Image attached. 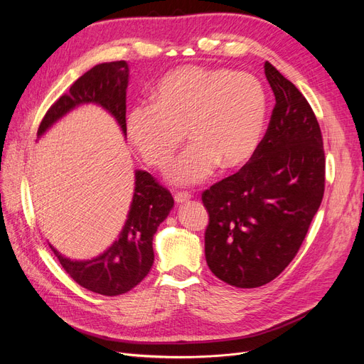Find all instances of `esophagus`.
<instances>
[{
	"instance_id": "1",
	"label": "esophagus",
	"mask_w": 364,
	"mask_h": 364,
	"mask_svg": "<svg viewBox=\"0 0 364 364\" xmlns=\"http://www.w3.org/2000/svg\"><path fill=\"white\" fill-rule=\"evenodd\" d=\"M190 198H192V195L187 193V192H178V193L174 195V199H176L177 203H184V202H187Z\"/></svg>"
}]
</instances>
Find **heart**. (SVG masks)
<instances>
[{"mask_svg": "<svg viewBox=\"0 0 364 364\" xmlns=\"http://www.w3.org/2000/svg\"><path fill=\"white\" fill-rule=\"evenodd\" d=\"M265 92L255 76L224 68L186 66L159 81L155 102L128 113V136L143 161L166 169L186 140H192L168 172L176 186L200 184L221 165L239 168L252 158L265 124Z\"/></svg>", "mask_w": 364, "mask_h": 364, "instance_id": "b5f03b06", "label": "heart"}]
</instances>
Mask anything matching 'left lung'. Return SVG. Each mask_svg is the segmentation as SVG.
Wrapping results in <instances>:
<instances>
[{"label":"left lung","mask_w":364,"mask_h":364,"mask_svg":"<svg viewBox=\"0 0 364 364\" xmlns=\"http://www.w3.org/2000/svg\"><path fill=\"white\" fill-rule=\"evenodd\" d=\"M276 105L258 149L236 174L202 193L205 257L236 288L276 279L298 254L324 193L320 125L301 91L269 62Z\"/></svg>","instance_id":"left-lung-1"}]
</instances>
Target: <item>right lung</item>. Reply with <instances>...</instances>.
I'll return each mask as SVG.
<instances>
[{"label":"right lung","mask_w":364,"mask_h":364,"mask_svg":"<svg viewBox=\"0 0 364 364\" xmlns=\"http://www.w3.org/2000/svg\"><path fill=\"white\" fill-rule=\"evenodd\" d=\"M128 65L125 60L100 63L76 80L69 92L63 94L47 110L38 136L43 134L73 107L94 103L105 107L118 121L127 136V87ZM174 206L169 190L161 186L146 171H136V188L128 218L122 232L109 250L90 261H70L51 251L59 259L65 272L82 288L106 295L117 296L131 291L149 274L155 254L153 236L159 224L168 217Z\"/></svg>","instance_id":"1"}]
</instances>
